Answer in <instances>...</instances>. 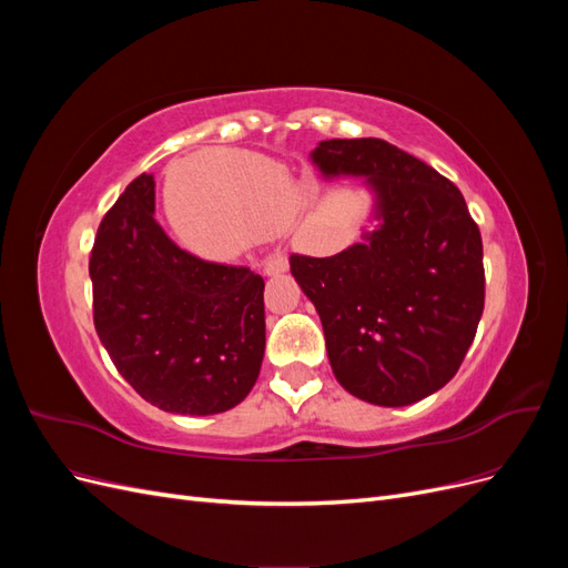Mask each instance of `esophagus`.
<instances>
[{
	"label": "esophagus",
	"mask_w": 568,
	"mask_h": 568,
	"mask_svg": "<svg viewBox=\"0 0 568 568\" xmlns=\"http://www.w3.org/2000/svg\"><path fill=\"white\" fill-rule=\"evenodd\" d=\"M263 267H265L267 274H280V272H286L288 261H286V255H282V253H267L265 261H263Z\"/></svg>",
	"instance_id": "obj_1"
}]
</instances>
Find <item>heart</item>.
Returning a JSON list of instances; mask_svg holds the SVG:
<instances>
[{
    "label": "heart",
    "instance_id": "1",
    "mask_svg": "<svg viewBox=\"0 0 568 568\" xmlns=\"http://www.w3.org/2000/svg\"><path fill=\"white\" fill-rule=\"evenodd\" d=\"M215 185L196 186L194 217L175 215L184 242L211 253H232L248 236L277 232L301 203V186L284 168L246 153L220 159Z\"/></svg>",
    "mask_w": 568,
    "mask_h": 568
}]
</instances>
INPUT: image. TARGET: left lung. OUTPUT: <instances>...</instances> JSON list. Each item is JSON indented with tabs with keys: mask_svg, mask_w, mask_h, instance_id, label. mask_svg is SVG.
<instances>
[{
	"mask_svg": "<svg viewBox=\"0 0 568 568\" xmlns=\"http://www.w3.org/2000/svg\"><path fill=\"white\" fill-rule=\"evenodd\" d=\"M326 178H365L379 225L329 257L294 253L291 274L322 320L336 382L403 407L457 374L484 315V242L459 189L384 140H326Z\"/></svg>",
	"mask_w": 568,
	"mask_h": 568,
	"instance_id": "8db88e82",
	"label": "left lung"
}]
</instances>
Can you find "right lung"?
Returning a JSON list of instances; mask_svg holds the SVG:
<instances>
[{"label":"right lung","instance_id":"add662e5","mask_svg":"<svg viewBox=\"0 0 568 568\" xmlns=\"http://www.w3.org/2000/svg\"><path fill=\"white\" fill-rule=\"evenodd\" d=\"M142 173L101 220L90 255L97 334L115 369L151 405L217 415L242 403L265 353V282L180 248L153 217Z\"/></svg>","mask_w":568,"mask_h":568}]
</instances>
